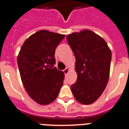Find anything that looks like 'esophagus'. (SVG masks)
I'll use <instances>...</instances> for the list:
<instances>
[{"mask_svg": "<svg viewBox=\"0 0 129 129\" xmlns=\"http://www.w3.org/2000/svg\"><path fill=\"white\" fill-rule=\"evenodd\" d=\"M68 72H69V68H66V69L63 70V73H64L65 75H66L68 73Z\"/></svg>", "mask_w": 129, "mask_h": 129, "instance_id": "esophagus-1", "label": "esophagus"}]
</instances>
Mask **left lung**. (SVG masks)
<instances>
[{"label":"left lung","instance_id":"obj_1","mask_svg":"<svg viewBox=\"0 0 129 129\" xmlns=\"http://www.w3.org/2000/svg\"><path fill=\"white\" fill-rule=\"evenodd\" d=\"M76 59L77 81L71 86L75 98L90 104L101 96L110 77L111 52L106 42L92 31L83 30L66 37Z\"/></svg>","mask_w":129,"mask_h":129}]
</instances>
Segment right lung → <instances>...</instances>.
Segmentation results:
<instances>
[{
    "label": "right lung",
    "mask_w": 129,
    "mask_h": 129,
    "mask_svg": "<svg viewBox=\"0 0 129 129\" xmlns=\"http://www.w3.org/2000/svg\"><path fill=\"white\" fill-rule=\"evenodd\" d=\"M64 37V35L41 30L25 41L18 54L23 85L30 97L39 104L55 100L63 84L64 73L54 67V55Z\"/></svg>",
    "instance_id": "add662e5"
}]
</instances>
